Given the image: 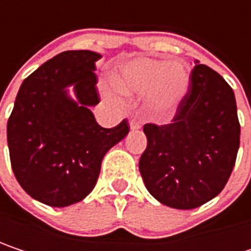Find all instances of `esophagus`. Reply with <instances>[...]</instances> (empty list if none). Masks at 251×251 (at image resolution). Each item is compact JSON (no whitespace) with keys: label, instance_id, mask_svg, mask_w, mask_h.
<instances>
[{"label":"esophagus","instance_id":"obj_1","mask_svg":"<svg viewBox=\"0 0 251 251\" xmlns=\"http://www.w3.org/2000/svg\"><path fill=\"white\" fill-rule=\"evenodd\" d=\"M129 127H130V130H139V129H141V124H139L138 121L132 119V121L129 122Z\"/></svg>","mask_w":251,"mask_h":251}]
</instances>
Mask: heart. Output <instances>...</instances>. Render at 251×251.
Returning <instances> with one entry per match:
<instances>
[{"instance_id": "1", "label": "heart", "mask_w": 251, "mask_h": 251, "mask_svg": "<svg viewBox=\"0 0 251 251\" xmlns=\"http://www.w3.org/2000/svg\"><path fill=\"white\" fill-rule=\"evenodd\" d=\"M116 90L129 97H147L150 112L160 119L170 118L189 88V73L184 64L163 59L139 58L124 64L113 75ZM109 100H118V93L103 87Z\"/></svg>"}]
</instances>
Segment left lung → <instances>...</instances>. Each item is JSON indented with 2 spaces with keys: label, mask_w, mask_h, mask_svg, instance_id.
Segmentation results:
<instances>
[{
  "label": "left lung",
  "mask_w": 251,
  "mask_h": 251,
  "mask_svg": "<svg viewBox=\"0 0 251 251\" xmlns=\"http://www.w3.org/2000/svg\"><path fill=\"white\" fill-rule=\"evenodd\" d=\"M173 122L147 124L139 172L148 192L176 209L198 208L221 193L235 164L240 122L232 88L195 61Z\"/></svg>",
  "instance_id": "8db88e82"
}]
</instances>
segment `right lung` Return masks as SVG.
Here are the masks:
<instances>
[{
  "instance_id": "right-lung-1",
  "label": "right lung",
  "mask_w": 251,
  "mask_h": 251,
  "mask_svg": "<svg viewBox=\"0 0 251 251\" xmlns=\"http://www.w3.org/2000/svg\"><path fill=\"white\" fill-rule=\"evenodd\" d=\"M100 58L91 50L62 52L27 76L16 97L7 124L11 167L25 193L45 205L82 201L97 183L106 152L129 132L126 119L106 129L90 110L100 101L94 74Z\"/></svg>"
}]
</instances>
